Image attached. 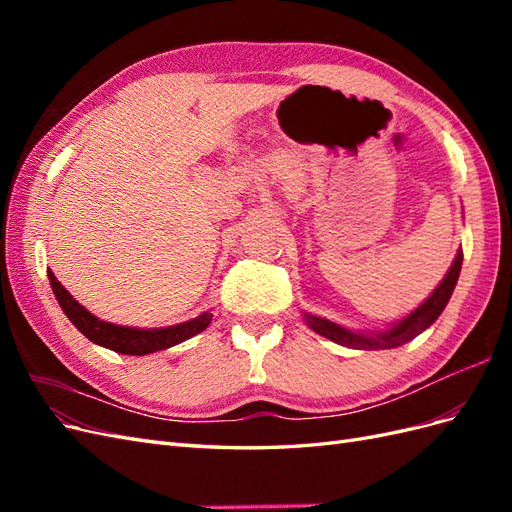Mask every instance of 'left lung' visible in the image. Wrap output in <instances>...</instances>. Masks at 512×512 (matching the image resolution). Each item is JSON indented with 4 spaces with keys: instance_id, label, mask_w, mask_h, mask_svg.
Returning a JSON list of instances; mask_svg holds the SVG:
<instances>
[{
    "instance_id": "obj_1",
    "label": "left lung",
    "mask_w": 512,
    "mask_h": 512,
    "mask_svg": "<svg viewBox=\"0 0 512 512\" xmlns=\"http://www.w3.org/2000/svg\"><path fill=\"white\" fill-rule=\"evenodd\" d=\"M461 262H463V254L459 252L455 262H453V267L448 269L446 277L440 282L436 292H433L421 307L414 309L410 316H406L404 320L397 322L395 327L389 329L386 333H376L374 337L361 335V333H350L342 327H337L335 322L312 316V314H303L305 322L309 324V329H312V331L333 339V342H337V344H344V346L356 348V350H386V348L404 346V344L412 342V339L418 333H423L429 327V324L438 320V316L442 314V309L446 307L448 299H451L455 284L459 280Z\"/></svg>"
}]
</instances>
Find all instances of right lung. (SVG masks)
<instances>
[{
  "mask_svg": "<svg viewBox=\"0 0 512 512\" xmlns=\"http://www.w3.org/2000/svg\"><path fill=\"white\" fill-rule=\"evenodd\" d=\"M49 280L53 286L55 297L64 309V314L70 318V322L79 329L87 339L91 342L111 348L115 352L121 354H149V352H158V350H166L170 346H177L185 339L194 337L196 333L205 331L211 322V312L200 314L194 320H188L183 324H175V327H166V329H130V327H117V324L98 320L94 314H89L87 309L72 299V294L61 286V282L53 275V271H49Z\"/></svg>",
  "mask_w": 512,
  "mask_h": 512,
  "instance_id": "1",
  "label": "right lung"
}]
</instances>
